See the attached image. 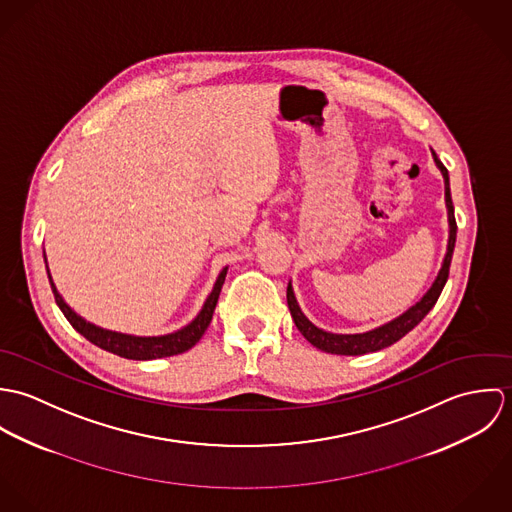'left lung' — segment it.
Masks as SVG:
<instances>
[{
  "mask_svg": "<svg viewBox=\"0 0 512 512\" xmlns=\"http://www.w3.org/2000/svg\"><path fill=\"white\" fill-rule=\"evenodd\" d=\"M434 153V159L438 163L443 179H445V203H447V217H449V242H447V254L443 260V266L439 270L438 278L434 282V286L430 288V292L426 293L414 307H410L404 315H400L398 319L368 331L361 335H333L327 333L319 327H315L299 309L295 295H293L292 286L288 284V307L292 311L293 323L299 329V333L317 349L331 353V355H366V353H374L380 349H386L390 345H394L396 341H400L408 331H412L428 313L430 309L436 305V301L441 295V290L449 278V266H451V256H453V248H455V236H457V222H455V211H453V201H451V191H449V175L445 165L441 163Z\"/></svg>",
  "mask_w": 512,
  "mask_h": 512,
  "instance_id": "left-lung-1",
  "label": "left lung"
}]
</instances>
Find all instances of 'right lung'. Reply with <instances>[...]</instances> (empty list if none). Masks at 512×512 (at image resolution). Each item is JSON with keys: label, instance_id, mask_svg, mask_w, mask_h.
Returning a JSON list of instances; mask_svg holds the SVG:
<instances>
[{"label": "right lung", "instance_id": "right-lung-1", "mask_svg": "<svg viewBox=\"0 0 512 512\" xmlns=\"http://www.w3.org/2000/svg\"><path fill=\"white\" fill-rule=\"evenodd\" d=\"M47 274H49V270H47ZM224 276H226V268L220 272L213 292L207 297V301H205L201 313L195 317V321L189 323L187 327H183L181 331H175V333L163 335V337H132V335L106 331L92 323H86L63 301V297L59 295L53 280H51V274H49V282H51V290L55 293V301H57L59 309L63 311V315L69 319V323L82 337H86L96 347H100L108 353H114L118 357L132 359V361H151V359L181 355L199 343V339L205 335L207 327L211 325V319H213V313H215V307L219 301L220 290L224 284Z\"/></svg>", "mask_w": 512, "mask_h": 512}]
</instances>
